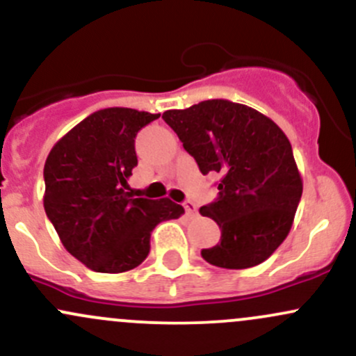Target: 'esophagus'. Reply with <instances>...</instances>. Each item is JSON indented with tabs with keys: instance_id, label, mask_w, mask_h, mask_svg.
Returning <instances> with one entry per match:
<instances>
[{
	"instance_id": "1",
	"label": "esophagus",
	"mask_w": 356,
	"mask_h": 356,
	"mask_svg": "<svg viewBox=\"0 0 356 356\" xmlns=\"http://www.w3.org/2000/svg\"><path fill=\"white\" fill-rule=\"evenodd\" d=\"M184 209H186V213H188V215H196V213H197L196 203H193V201H186Z\"/></svg>"
}]
</instances>
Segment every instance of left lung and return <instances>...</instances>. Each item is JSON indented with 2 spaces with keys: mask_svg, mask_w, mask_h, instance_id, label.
<instances>
[{
  "mask_svg": "<svg viewBox=\"0 0 356 356\" xmlns=\"http://www.w3.org/2000/svg\"><path fill=\"white\" fill-rule=\"evenodd\" d=\"M162 119L201 174H222L218 197L200 208L222 230L203 259L227 269L266 261L286 238L304 189L286 134L252 107L223 99L165 111Z\"/></svg>",
  "mask_w": 356,
  "mask_h": 356,
  "instance_id": "obj_1",
  "label": "left lung"
}]
</instances>
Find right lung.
I'll list each match as a JSON object with an SVG mask.
<instances>
[{
    "instance_id": "obj_1",
    "label": "right lung",
    "mask_w": 356,
    "mask_h": 356,
    "mask_svg": "<svg viewBox=\"0 0 356 356\" xmlns=\"http://www.w3.org/2000/svg\"><path fill=\"white\" fill-rule=\"evenodd\" d=\"M160 114L109 107L85 118L52 147L44 165V209L63 245L97 273H124L149 252V235L184 213L168 197H133L134 138Z\"/></svg>"
}]
</instances>
